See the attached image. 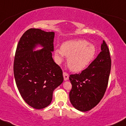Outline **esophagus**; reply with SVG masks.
<instances>
[{
  "label": "esophagus",
  "instance_id": "34e87169",
  "mask_svg": "<svg viewBox=\"0 0 126 126\" xmlns=\"http://www.w3.org/2000/svg\"><path fill=\"white\" fill-rule=\"evenodd\" d=\"M63 76L65 81L68 80L69 79V75L67 73H66V72H63Z\"/></svg>",
  "mask_w": 126,
  "mask_h": 126
}]
</instances>
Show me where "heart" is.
I'll return each mask as SVG.
<instances>
[{"label":"heart","mask_w":126,"mask_h":126,"mask_svg":"<svg viewBox=\"0 0 126 126\" xmlns=\"http://www.w3.org/2000/svg\"><path fill=\"white\" fill-rule=\"evenodd\" d=\"M96 49L94 45L83 39L65 42L61 49L54 51L57 61L61 63L64 56L68 57L67 63L70 69L78 72L87 68L94 57Z\"/></svg>","instance_id":"heart-1"}]
</instances>
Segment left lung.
Returning a JSON list of instances; mask_svg holds the SVG:
<instances>
[{
	"mask_svg": "<svg viewBox=\"0 0 126 126\" xmlns=\"http://www.w3.org/2000/svg\"><path fill=\"white\" fill-rule=\"evenodd\" d=\"M111 66L109 49L103 41L100 53L88 67L80 73L70 75L72 88L69 99L76 109L89 111L100 101L107 87Z\"/></svg>",
	"mask_w": 126,
	"mask_h": 126,
	"instance_id": "1",
	"label": "left lung"
}]
</instances>
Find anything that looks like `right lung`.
<instances>
[{
    "label": "right lung",
    "instance_id": "obj_1",
    "mask_svg": "<svg viewBox=\"0 0 126 126\" xmlns=\"http://www.w3.org/2000/svg\"><path fill=\"white\" fill-rule=\"evenodd\" d=\"M54 32L30 29L17 46L14 74L20 95L25 102L40 110L50 104L53 92L63 83L61 69L52 57ZM38 46L43 48L33 50Z\"/></svg>",
    "mask_w": 126,
    "mask_h": 126
}]
</instances>
